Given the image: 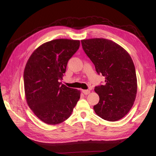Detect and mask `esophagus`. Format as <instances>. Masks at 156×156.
<instances>
[{"mask_svg":"<svg viewBox=\"0 0 156 156\" xmlns=\"http://www.w3.org/2000/svg\"><path fill=\"white\" fill-rule=\"evenodd\" d=\"M82 92H83V93L84 94H85V95H87V94H90V90H83Z\"/></svg>","mask_w":156,"mask_h":156,"instance_id":"obj_1","label":"esophagus"}]
</instances>
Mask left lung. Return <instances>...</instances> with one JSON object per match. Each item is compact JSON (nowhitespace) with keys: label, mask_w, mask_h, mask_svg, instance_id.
Listing matches in <instances>:
<instances>
[{"label":"left lung","mask_w":156,"mask_h":156,"mask_svg":"<svg viewBox=\"0 0 156 156\" xmlns=\"http://www.w3.org/2000/svg\"><path fill=\"white\" fill-rule=\"evenodd\" d=\"M81 44L97 73L105 77V85L94 88L100 96V101L94 106V111L107 121L122 119L133 106L137 90L135 68L130 55L109 40H83Z\"/></svg>","instance_id":"8db88e82"}]
</instances>
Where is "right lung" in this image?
I'll list each match as a JSON object with an SVG mask.
<instances>
[{
    "label": "right lung",
    "mask_w": 156,
    "mask_h": 156,
    "mask_svg": "<svg viewBox=\"0 0 156 156\" xmlns=\"http://www.w3.org/2000/svg\"><path fill=\"white\" fill-rule=\"evenodd\" d=\"M79 46V40H51L38 47L27 61L23 75L27 104L45 124L67 120L79 100L80 90L60 82Z\"/></svg>",
    "instance_id": "right-lung-1"
}]
</instances>
